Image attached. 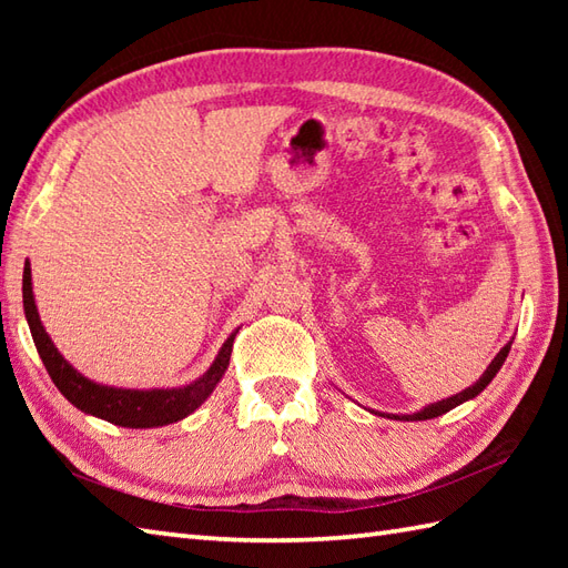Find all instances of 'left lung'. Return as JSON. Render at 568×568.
Segmentation results:
<instances>
[{
    "mask_svg": "<svg viewBox=\"0 0 568 568\" xmlns=\"http://www.w3.org/2000/svg\"><path fill=\"white\" fill-rule=\"evenodd\" d=\"M510 346H513V342L505 344V346L500 348V354H498L496 358H493V364L488 366V371L484 373V376H480V381H478L476 385H470V388H466L464 393H456V395H452V397H446V400H442V403H434V405L425 407V409H422V413H417V415H405L403 419H432V417H439V415H444V413H449L452 407L470 400V397H476L480 390L486 388V385H488L493 378H496V373H498L500 366L505 364V358H508ZM397 419H400V417H397Z\"/></svg>",
    "mask_w": 568,
    "mask_h": 568,
    "instance_id": "left-lung-1",
    "label": "left lung"
}]
</instances>
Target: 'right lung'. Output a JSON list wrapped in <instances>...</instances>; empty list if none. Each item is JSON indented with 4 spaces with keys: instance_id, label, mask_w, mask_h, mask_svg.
Listing matches in <instances>:
<instances>
[{
    "instance_id": "obj_1",
    "label": "right lung",
    "mask_w": 568,
    "mask_h": 568,
    "mask_svg": "<svg viewBox=\"0 0 568 568\" xmlns=\"http://www.w3.org/2000/svg\"><path fill=\"white\" fill-rule=\"evenodd\" d=\"M23 312H27L29 327L33 344L39 348V356L48 371V376L55 383V388L63 393L68 400L75 405L82 413H90L94 417H102L112 425L131 427V429H146V427H163L187 417L190 413L207 400V395L214 390V385L220 383L224 371L229 366V356L234 348L232 334L224 342L220 356L214 358L210 371L195 383H190L187 388L175 390H119L106 388V385H98L88 381L72 368L68 361L58 354L53 342L48 339L45 329L41 327L39 312H36L33 293H31V268L29 263L23 265Z\"/></svg>"
}]
</instances>
